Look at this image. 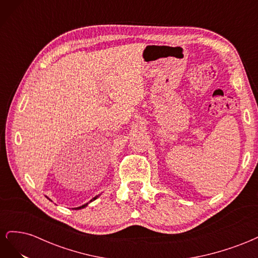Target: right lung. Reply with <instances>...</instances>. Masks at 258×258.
Wrapping results in <instances>:
<instances>
[{"label": "right lung", "mask_w": 258, "mask_h": 258, "mask_svg": "<svg viewBox=\"0 0 258 258\" xmlns=\"http://www.w3.org/2000/svg\"><path fill=\"white\" fill-rule=\"evenodd\" d=\"M99 196H100V195H98V196H96V197H93V198H92V199H91V200H90L89 202H87V204H85V205H83V206H81V207H77V208H74V210H81V209H84V208H86V207H87V206H88V205L90 204V202H92V201H95V200H96V199H97V198H98ZM47 198H48V197H47ZM48 199H49V198H48ZM49 200H50V199H49ZM50 201H51V200H50Z\"/></svg>", "instance_id": "right-lung-1"}]
</instances>
